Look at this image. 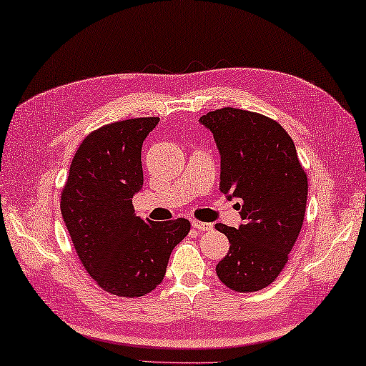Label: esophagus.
Wrapping results in <instances>:
<instances>
[{
    "label": "esophagus",
    "mask_w": 366,
    "mask_h": 366,
    "mask_svg": "<svg viewBox=\"0 0 366 366\" xmlns=\"http://www.w3.org/2000/svg\"><path fill=\"white\" fill-rule=\"evenodd\" d=\"M191 227H193L194 230H209V229H212L211 224L201 222V221H191Z\"/></svg>",
    "instance_id": "1"
}]
</instances>
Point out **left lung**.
<instances>
[{
  "instance_id": "obj_1",
  "label": "left lung",
  "mask_w": 366,
  "mask_h": 366,
  "mask_svg": "<svg viewBox=\"0 0 366 366\" xmlns=\"http://www.w3.org/2000/svg\"><path fill=\"white\" fill-rule=\"evenodd\" d=\"M199 122L209 129L221 155L219 189L237 199L242 224L217 230L229 239L216 273L239 293L263 290L288 262L305 221L307 177L293 139L277 121L252 111L222 108Z\"/></svg>"
}]
</instances>
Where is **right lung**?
<instances>
[{"label": "right lung", "instance_id": "add662e5", "mask_svg": "<svg viewBox=\"0 0 366 366\" xmlns=\"http://www.w3.org/2000/svg\"><path fill=\"white\" fill-rule=\"evenodd\" d=\"M159 117L112 122L86 136L61 191V217L89 277L111 295L139 297L165 277L172 250L189 232L179 217L150 222L134 212L144 184L142 144Z\"/></svg>", "mask_w": 366, "mask_h": 366}]
</instances>
